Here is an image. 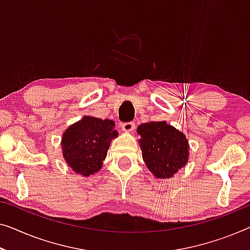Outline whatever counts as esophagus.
<instances>
[{"label":"esophagus","mask_w":250,"mask_h":250,"mask_svg":"<svg viewBox=\"0 0 250 250\" xmlns=\"http://www.w3.org/2000/svg\"><path fill=\"white\" fill-rule=\"evenodd\" d=\"M136 129L135 122H125V124L122 125V130L125 132H133Z\"/></svg>","instance_id":"34e87169"}]
</instances>
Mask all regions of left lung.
I'll return each mask as SVG.
<instances>
[{
	"label": "left lung",
	"instance_id": "left-lung-1",
	"mask_svg": "<svg viewBox=\"0 0 250 250\" xmlns=\"http://www.w3.org/2000/svg\"><path fill=\"white\" fill-rule=\"evenodd\" d=\"M147 168L156 178H170L188 162L189 145L183 132L166 121H152L137 128Z\"/></svg>",
	"mask_w": 250,
	"mask_h": 250
}]
</instances>
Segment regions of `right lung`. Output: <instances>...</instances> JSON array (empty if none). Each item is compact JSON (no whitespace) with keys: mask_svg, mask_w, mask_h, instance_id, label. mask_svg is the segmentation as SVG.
I'll list each match as a JSON object with an SVG mask.
<instances>
[{"mask_svg":"<svg viewBox=\"0 0 250 250\" xmlns=\"http://www.w3.org/2000/svg\"><path fill=\"white\" fill-rule=\"evenodd\" d=\"M118 135L112 120L85 115L62 133V157L76 174L91 176L102 168L110 143Z\"/></svg>","mask_w":250,"mask_h":250,"instance_id":"add662e5","label":"right lung"}]
</instances>
